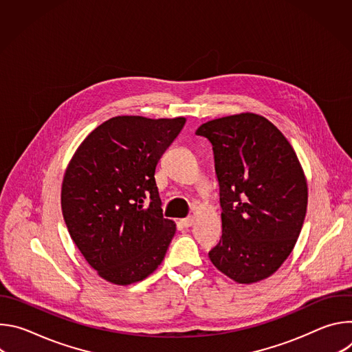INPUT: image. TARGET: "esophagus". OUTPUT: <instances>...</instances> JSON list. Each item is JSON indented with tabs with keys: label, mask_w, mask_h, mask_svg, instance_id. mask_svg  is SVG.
Masks as SVG:
<instances>
[{
	"label": "esophagus",
	"mask_w": 352,
	"mask_h": 352,
	"mask_svg": "<svg viewBox=\"0 0 352 352\" xmlns=\"http://www.w3.org/2000/svg\"><path fill=\"white\" fill-rule=\"evenodd\" d=\"M193 221H195V219H193L192 216H189V217H186V219H182V220H181V226H182V227H185V228H188V227H190V226L193 224Z\"/></svg>",
	"instance_id": "esophagus-1"
}]
</instances>
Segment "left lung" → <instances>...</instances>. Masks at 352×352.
<instances>
[{
  "instance_id": "1",
  "label": "left lung",
  "mask_w": 352,
  "mask_h": 352,
  "mask_svg": "<svg viewBox=\"0 0 352 352\" xmlns=\"http://www.w3.org/2000/svg\"><path fill=\"white\" fill-rule=\"evenodd\" d=\"M213 144L223 235L212 263L239 284L270 277L302 228L308 184L292 146L267 118L241 113L196 129Z\"/></svg>"
}]
</instances>
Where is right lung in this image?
Returning <instances> with one entry per match:
<instances>
[{"label": "right lung", "mask_w": 352, "mask_h": 352, "mask_svg": "<svg viewBox=\"0 0 352 352\" xmlns=\"http://www.w3.org/2000/svg\"><path fill=\"white\" fill-rule=\"evenodd\" d=\"M185 121L110 118L85 138L65 170L61 209L69 235L109 283L142 281L166 256L177 228L163 217L155 173Z\"/></svg>", "instance_id": "obj_1"}]
</instances>
